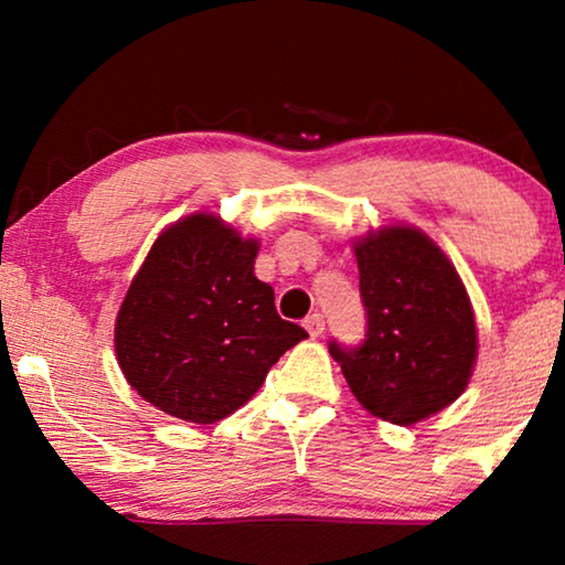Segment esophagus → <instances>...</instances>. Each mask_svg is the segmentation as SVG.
I'll return each mask as SVG.
<instances>
[{
    "instance_id": "obj_1",
    "label": "esophagus",
    "mask_w": 565,
    "mask_h": 565,
    "mask_svg": "<svg viewBox=\"0 0 565 565\" xmlns=\"http://www.w3.org/2000/svg\"><path fill=\"white\" fill-rule=\"evenodd\" d=\"M303 327H306L308 334H311V337L316 339V337L323 334V329H327V321H323L321 313H311V316H308V319H306Z\"/></svg>"
}]
</instances>
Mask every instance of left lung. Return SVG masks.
<instances>
[{
    "label": "left lung",
    "instance_id": "left-lung-1",
    "mask_svg": "<svg viewBox=\"0 0 565 565\" xmlns=\"http://www.w3.org/2000/svg\"><path fill=\"white\" fill-rule=\"evenodd\" d=\"M367 334L329 344L354 398L408 427L443 412L473 375L476 316L445 252L414 226H383L354 242Z\"/></svg>",
    "mask_w": 565,
    "mask_h": 565
}]
</instances>
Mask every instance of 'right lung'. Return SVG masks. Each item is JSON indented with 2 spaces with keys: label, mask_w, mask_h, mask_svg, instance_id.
Wrapping results in <instances>:
<instances>
[{
  "label": "right lung",
  "mask_w": 565,
  "mask_h": 565,
  "mask_svg": "<svg viewBox=\"0 0 565 565\" xmlns=\"http://www.w3.org/2000/svg\"><path fill=\"white\" fill-rule=\"evenodd\" d=\"M257 252V238L203 211L161 231L115 321L118 365L143 401L182 422H221L308 337L277 316Z\"/></svg>",
  "instance_id": "obj_1"
}]
</instances>
